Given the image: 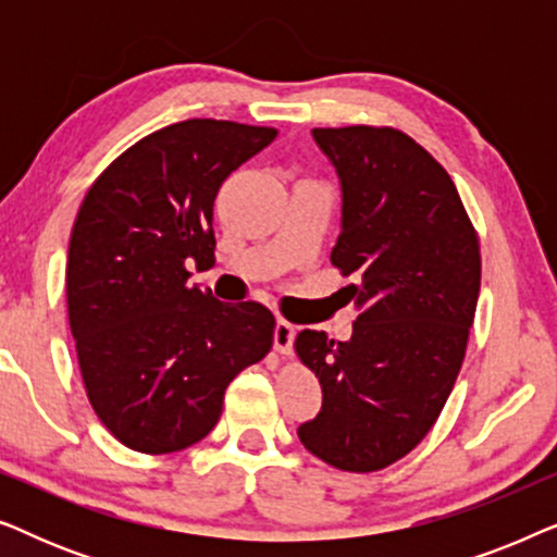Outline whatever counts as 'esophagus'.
I'll return each mask as SVG.
<instances>
[{"label": "esophagus", "instance_id": "34e87169", "mask_svg": "<svg viewBox=\"0 0 557 557\" xmlns=\"http://www.w3.org/2000/svg\"><path fill=\"white\" fill-rule=\"evenodd\" d=\"M294 334H296L294 324H288V322H284V319H278L276 326H273V347H276L278 352H284V355L292 352Z\"/></svg>", "mask_w": 557, "mask_h": 557}]
</instances>
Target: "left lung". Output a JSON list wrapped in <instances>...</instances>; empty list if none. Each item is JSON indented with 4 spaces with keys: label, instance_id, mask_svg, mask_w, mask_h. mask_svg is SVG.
Returning a JSON list of instances; mask_svg holds the SVG:
<instances>
[{
    "label": "left lung",
    "instance_id": "8db88e82",
    "mask_svg": "<svg viewBox=\"0 0 557 557\" xmlns=\"http://www.w3.org/2000/svg\"><path fill=\"white\" fill-rule=\"evenodd\" d=\"M342 193L332 263L360 278L352 337L301 330L322 410L301 444L345 471H377L431 431L459 375L474 322L479 240L451 177L395 128H311ZM347 299V301H349Z\"/></svg>",
    "mask_w": 557,
    "mask_h": 557
}]
</instances>
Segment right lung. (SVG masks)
I'll return each mask as SVG.
<instances>
[{"mask_svg": "<svg viewBox=\"0 0 557 557\" xmlns=\"http://www.w3.org/2000/svg\"><path fill=\"white\" fill-rule=\"evenodd\" d=\"M276 128L189 119L144 136L88 189L71 233L67 319L94 410L121 444L172 454L215 429L223 395L263 360L273 314L189 286L215 263L212 205Z\"/></svg>", "mask_w": 557, "mask_h": 557, "instance_id": "obj_1", "label": "right lung"}]
</instances>
